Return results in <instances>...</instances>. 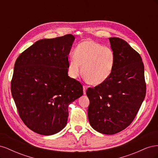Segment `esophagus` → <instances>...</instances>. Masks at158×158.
<instances>
[{
	"label": "esophagus",
	"mask_w": 158,
	"mask_h": 158,
	"mask_svg": "<svg viewBox=\"0 0 158 158\" xmlns=\"http://www.w3.org/2000/svg\"><path fill=\"white\" fill-rule=\"evenodd\" d=\"M86 89H87L86 85H84V86H83V93H84V95L86 94Z\"/></svg>",
	"instance_id": "1"
}]
</instances>
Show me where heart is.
Returning <instances> with one entry per match:
<instances>
[{"instance_id":"1","label":"heart","mask_w":158,"mask_h":158,"mask_svg":"<svg viewBox=\"0 0 158 158\" xmlns=\"http://www.w3.org/2000/svg\"><path fill=\"white\" fill-rule=\"evenodd\" d=\"M74 58L70 59L68 72L76 79L82 73L95 85L106 81L113 70L115 56L111 48L92 40H84L76 47Z\"/></svg>"}]
</instances>
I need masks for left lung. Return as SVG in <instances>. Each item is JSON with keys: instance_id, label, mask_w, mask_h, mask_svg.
I'll return each mask as SVG.
<instances>
[{"instance_id": "8db88e82", "label": "left lung", "mask_w": 158, "mask_h": 158, "mask_svg": "<svg viewBox=\"0 0 158 158\" xmlns=\"http://www.w3.org/2000/svg\"><path fill=\"white\" fill-rule=\"evenodd\" d=\"M115 56L109 78L89 88L88 117L91 127L104 135L125 129L135 118L146 95L144 66L138 52L118 37L109 38Z\"/></svg>"}]
</instances>
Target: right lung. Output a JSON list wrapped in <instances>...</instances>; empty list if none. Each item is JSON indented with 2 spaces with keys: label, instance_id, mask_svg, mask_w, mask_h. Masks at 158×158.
<instances>
[{
  "label": "right lung",
  "instance_id": "1",
  "mask_svg": "<svg viewBox=\"0 0 158 158\" xmlns=\"http://www.w3.org/2000/svg\"><path fill=\"white\" fill-rule=\"evenodd\" d=\"M74 40L67 34L37 41L14 64L12 98L23 123L40 135L63 130L69 106L83 95L82 85L68 76V55Z\"/></svg>",
  "mask_w": 158,
  "mask_h": 158
}]
</instances>
